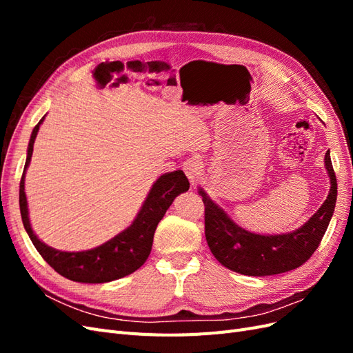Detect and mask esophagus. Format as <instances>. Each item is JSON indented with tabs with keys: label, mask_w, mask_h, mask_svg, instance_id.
Here are the masks:
<instances>
[{
	"label": "esophagus",
	"mask_w": 353,
	"mask_h": 353,
	"mask_svg": "<svg viewBox=\"0 0 353 353\" xmlns=\"http://www.w3.org/2000/svg\"><path fill=\"white\" fill-rule=\"evenodd\" d=\"M183 169L185 175L188 176L190 183L191 184H196L199 178H200V172H201V160L199 156H193V157H188L185 162L183 163Z\"/></svg>",
	"instance_id": "esophagus-1"
}]
</instances>
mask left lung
I'll use <instances>...</instances> for the list:
<instances>
[{
	"label": "left lung",
	"instance_id": "1",
	"mask_svg": "<svg viewBox=\"0 0 353 353\" xmlns=\"http://www.w3.org/2000/svg\"><path fill=\"white\" fill-rule=\"evenodd\" d=\"M330 193L314 215L301 228L284 234H254L237 225L203 188L199 194L205 203V234L213 256L225 268L243 275L266 276L292 271L303 265L321 243L333 216L337 200V181L325 153Z\"/></svg>",
	"mask_w": 353,
	"mask_h": 353
}]
</instances>
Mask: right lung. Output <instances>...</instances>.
<instances>
[{
	"instance_id": "add662e5",
	"label": "right lung",
	"mask_w": 353,
	"mask_h": 353,
	"mask_svg": "<svg viewBox=\"0 0 353 353\" xmlns=\"http://www.w3.org/2000/svg\"><path fill=\"white\" fill-rule=\"evenodd\" d=\"M46 116L38 122L32 131L28 156L23 169L22 179H20L19 190V205L20 215H22L23 227L28 232L30 241L34 243L35 249L44 258V261L68 280L77 283H109L119 280L137 271L147 261L152 252L154 231L157 223L165 216L166 210L172 205L176 196L185 193L190 188V183L183 170H174L160 175L143 203L140 212L137 213L135 219L126 230L117 234L109 241L83 252H61L54 248H50L42 243L30 227L28 200L25 193V174L30 163L34 143L39 131V125L44 122Z\"/></svg>"
}]
</instances>
